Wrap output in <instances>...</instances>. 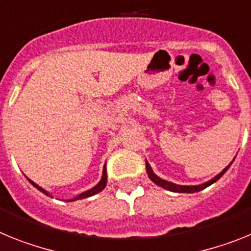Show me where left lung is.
I'll return each mask as SVG.
<instances>
[{"instance_id":"obj_1","label":"left lung","mask_w":251,"mask_h":251,"mask_svg":"<svg viewBox=\"0 0 251 251\" xmlns=\"http://www.w3.org/2000/svg\"><path fill=\"white\" fill-rule=\"evenodd\" d=\"M231 164H232V162H231L230 164H228L227 167H226L225 169L221 172V173L217 174L216 177L212 178V179L208 180V182L203 183V184H200V186H178V184H174V183L162 179V178H159L155 173H152L151 167H150L149 163L148 162H147V172H148V176H149L150 180H152V182L155 183V184H158L159 187H162V188L168 189V191H172V192H180V193H195V192L202 191V189H204L206 187L211 186V184L216 182V180H219L220 178H221L222 176L226 173V171H227L228 168H230Z\"/></svg>"}]
</instances>
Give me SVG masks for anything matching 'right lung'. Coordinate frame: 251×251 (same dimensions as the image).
<instances>
[{
	"instance_id": "obj_1",
	"label": "right lung",
	"mask_w": 251,
	"mask_h": 251,
	"mask_svg": "<svg viewBox=\"0 0 251 251\" xmlns=\"http://www.w3.org/2000/svg\"><path fill=\"white\" fill-rule=\"evenodd\" d=\"M29 182L31 183V184L35 187V188H38L39 191L43 192L44 195L50 196L49 193H48V192L45 191V189H43V188H41V187H39L38 184H35V183L32 182V180L29 179ZM106 183H107V172H106V165H104V168H103V174H102V179L100 180L99 184H97V186H96V187H93V188L89 189V191H87V192H84V193H82V195H79V196H78V197L73 198V200H71V201H75V200H82V198L91 197V196L96 195V193H99V192H101L102 189H103L104 187H106Z\"/></svg>"
}]
</instances>
